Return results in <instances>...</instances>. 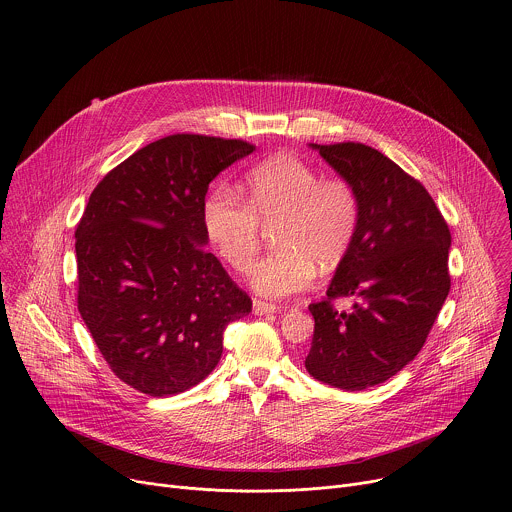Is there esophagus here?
I'll use <instances>...</instances> for the list:
<instances>
[{
  "instance_id": "obj_1",
  "label": "esophagus",
  "mask_w": 512,
  "mask_h": 512,
  "mask_svg": "<svg viewBox=\"0 0 512 512\" xmlns=\"http://www.w3.org/2000/svg\"><path fill=\"white\" fill-rule=\"evenodd\" d=\"M277 310H279L277 305L265 303V301H261V299H255V301H253V312H255L257 316H261V314H273V312H277Z\"/></svg>"
}]
</instances>
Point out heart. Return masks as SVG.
<instances>
[{"label": "heart", "instance_id": "1", "mask_svg": "<svg viewBox=\"0 0 512 512\" xmlns=\"http://www.w3.org/2000/svg\"><path fill=\"white\" fill-rule=\"evenodd\" d=\"M245 200L215 188L204 204L207 237L237 271L253 261L261 223L279 221L277 249L255 261L249 285L263 297L285 299L307 289L316 263L332 269L346 253L358 223V200L342 178H320L305 160L279 154L245 176Z\"/></svg>", "mask_w": 512, "mask_h": 512}]
</instances>
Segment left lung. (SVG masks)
<instances>
[{
	"label": "left lung",
	"mask_w": 512,
	"mask_h": 512,
	"mask_svg": "<svg viewBox=\"0 0 512 512\" xmlns=\"http://www.w3.org/2000/svg\"><path fill=\"white\" fill-rule=\"evenodd\" d=\"M358 200L354 237L328 285L312 303L308 374L358 392L396 376L417 356L443 307L451 279L449 227L427 194L388 156L360 142L310 144ZM356 296L348 313L331 301Z\"/></svg>",
	"instance_id": "1"
}]
</instances>
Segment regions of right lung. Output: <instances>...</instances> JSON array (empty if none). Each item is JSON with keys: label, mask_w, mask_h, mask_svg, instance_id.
Instances as JSON below:
<instances>
[{"label": "right lung", "mask_w": 512, "mask_h": 512, "mask_svg": "<svg viewBox=\"0 0 512 512\" xmlns=\"http://www.w3.org/2000/svg\"><path fill=\"white\" fill-rule=\"evenodd\" d=\"M253 144L202 134L160 138L93 190L75 231L79 312L124 384L162 398L217 366L223 330L251 299L207 253L209 182Z\"/></svg>", "instance_id": "1"}]
</instances>
